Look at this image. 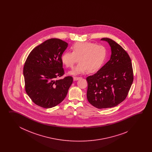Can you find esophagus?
Wrapping results in <instances>:
<instances>
[{"instance_id":"34e87169","label":"esophagus","mask_w":152,"mask_h":152,"mask_svg":"<svg viewBox=\"0 0 152 152\" xmlns=\"http://www.w3.org/2000/svg\"><path fill=\"white\" fill-rule=\"evenodd\" d=\"M81 77H73V79H74V80H79V79H81Z\"/></svg>"}]
</instances>
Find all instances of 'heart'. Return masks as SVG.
<instances>
[{"label": "heart", "instance_id": "b5f03b06", "mask_svg": "<svg viewBox=\"0 0 152 152\" xmlns=\"http://www.w3.org/2000/svg\"><path fill=\"white\" fill-rule=\"evenodd\" d=\"M72 53L65 52L61 56V61L66 67L73 68L78 61L72 75L84 73L88 71L94 73L103 66L107 56V49L102 45L90 42H77L71 47Z\"/></svg>", "mask_w": 152, "mask_h": 152}]
</instances>
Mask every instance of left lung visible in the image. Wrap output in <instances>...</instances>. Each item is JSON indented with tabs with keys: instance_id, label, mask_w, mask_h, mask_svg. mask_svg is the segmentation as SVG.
Segmentation results:
<instances>
[{
	"instance_id": "1",
	"label": "left lung",
	"mask_w": 152,
	"mask_h": 152,
	"mask_svg": "<svg viewBox=\"0 0 152 152\" xmlns=\"http://www.w3.org/2000/svg\"><path fill=\"white\" fill-rule=\"evenodd\" d=\"M101 40L109 43L111 55L96 73L86 78L87 98L94 107L107 109L116 107L126 98L134 75L131 59L126 51L111 39Z\"/></svg>"
}]
</instances>
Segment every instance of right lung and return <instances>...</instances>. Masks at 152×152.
I'll use <instances>...</instances> for the list:
<instances>
[{
	"label": "right lung",
	"mask_w": 152,
	"mask_h": 152,
	"mask_svg": "<svg viewBox=\"0 0 152 152\" xmlns=\"http://www.w3.org/2000/svg\"><path fill=\"white\" fill-rule=\"evenodd\" d=\"M68 43L51 39L37 46L30 53L23 67L25 90L34 103L51 108L65 99L73 83V77H65L62 55Z\"/></svg>",
	"instance_id": "right-lung-1"
}]
</instances>
